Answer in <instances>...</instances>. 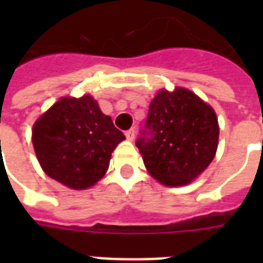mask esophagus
Segmentation results:
<instances>
[{
  "mask_svg": "<svg viewBox=\"0 0 263 263\" xmlns=\"http://www.w3.org/2000/svg\"><path fill=\"white\" fill-rule=\"evenodd\" d=\"M125 136H127L128 140H134V139H135V129H134V128H131V129H128V131L125 132Z\"/></svg>",
  "mask_w": 263,
  "mask_h": 263,
  "instance_id": "esophagus-1",
  "label": "esophagus"
}]
</instances>
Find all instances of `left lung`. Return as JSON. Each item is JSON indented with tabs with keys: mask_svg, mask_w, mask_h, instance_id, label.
<instances>
[{
	"mask_svg": "<svg viewBox=\"0 0 263 263\" xmlns=\"http://www.w3.org/2000/svg\"><path fill=\"white\" fill-rule=\"evenodd\" d=\"M218 134L213 107L192 91L176 87L154 97L136 147L154 179L179 187L191 183L210 165Z\"/></svg>",
	"mask_w": 263,
	"mask_h": 263,
	"instance_id": "8db88e82",
	"label": "left lung"
}]
</instances>
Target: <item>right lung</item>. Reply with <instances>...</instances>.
I'll list each match as a JSON object with an SVG mask.
<instances>
[{
  "label": "right lung",
  "mask_w": 263,
  "mask_h": 263,
  "mask_svg": "<svg viewBox=\"0 0 263 263\" xmlns=\"http://www.w3.org/2000/svg\"><path fill=\"white\" fill-rule=\"evenodd\" d=\"M124 139L90 95L59 99L32 128L43 172L73 190H86L102 179L111 153Z\"/></svg>",
  "instance_id": "right-lung-1"
}]
</instances>
